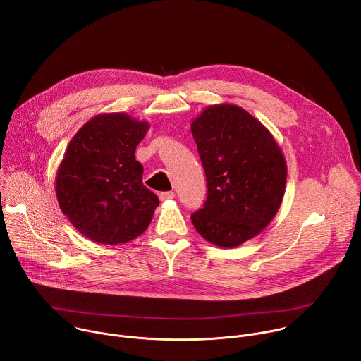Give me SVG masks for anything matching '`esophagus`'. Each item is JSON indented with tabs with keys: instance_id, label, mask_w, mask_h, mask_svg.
<instances>
[{
	"instance_id": "obj_1",
	"label": "esophagus",
	"mask_w": 361,
	"mask_h": 361,
	"mask_svg": "<svg viewBox=\"0 0 361 361\" xmlns=\"http://www.w3.org/2000/svg\"><path fill=\"white\" fill-rule=\"evenodd\" d=\"M159 197L161 201H167V200H173L176 197V194H174V191H164V192H160Z\"/></svg>"
}]
</instances>
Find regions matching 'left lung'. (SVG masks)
Wrapping results in <instances>:
<instances>
[{
  "label": "left lung",
  "mask_w": 361,
  "mask_h": 361,
  "mask_svg": "<svg viewBox=\"0 0 361 361\" xmlns=\"http://www.w3.org/2000/svg\"><path fill=\"white\" fill-rule=\"evenodd\" d=\"M207 178V200L191 216L209 243L233 248L259 235L277 214L287 181L273 134L244 109L214 104L191 123Z\"/></svg>",
  "instance_id": "8db88e82"
}]
</instances>
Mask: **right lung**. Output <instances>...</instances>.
<instances>
[{"instance_id": "add662e5", "label": "right lung", "mask_w": 361, "mask_h": 361, "mask_svg": "<svg viewBox=\"0 0 361 361\" xmlns=\"http://www.w3.org/2000/svg\"><path fill=\"white\" fill-rule=\"evenodd\" d=\"M149 128L126 113L88 120L59 166L56 194L63 214L87 238L117 245L141 235L159 198L142 184L135 148Z\"/></svg>"}]
</instances>
